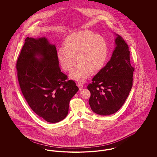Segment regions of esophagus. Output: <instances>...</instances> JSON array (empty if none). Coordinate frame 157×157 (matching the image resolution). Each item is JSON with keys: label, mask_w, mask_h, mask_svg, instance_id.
Listing matches in <instances>:
<instances>
[{"label": "esophagus", "mask_w": 157, "mask_h": 157, "mask_svg": "<svg viewBox=\"0 0 157 157\" xmlns=\"http://www.w3.org/2000/svg\"><path fill=\"white\" fill-rule=\"evenodd\" d=\"M76 84H77V86L79 87V90H82V88H83V85H82L81 82H78V83H76Z\"/></svg>", "instance_id": "1"}]
</instances>
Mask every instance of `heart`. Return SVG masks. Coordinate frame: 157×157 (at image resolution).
<instances>
[{
    "instance_id": "heart-1",
    "label": "heart",
    "mask_w": 157,
    "mask_h": 157,
    "mask_svg": "<svg viewBox=\"0 0 157 157\" xmlns=\"http://www.w3.org/2000/svg\"><path fill=\"white\" fill-rule=\"evenodd\" d=\"M63 45L64 47H60L57 51V58L62 67L67 71L72 68L78 59L79 63L69 74V76L75 80L84 81L92 71L96 72L104 67L107 60L106 41L92 32L72 33L66 37Z\"/></svg>"
}]
</instances>
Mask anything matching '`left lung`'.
<instances>
[{
  "instance_id": "8db88e82",
  "label": "left lung",
  "mask_w": 157,
  "mask_h": 157,
  "mask_svg": "<svg viewBox=\"0 0 157 157\" xmlns=\"http://www.w3.org/2000/svg\"><path fill=\"white\" fill-rule=\"evenodd\" d=\"M115 48L110 60L92 79L87 88L93 112L109 115L117 112L125 103L132 86L134 68L131 65L129 47L116 34Z\"/></svg>"
}]
</instances>
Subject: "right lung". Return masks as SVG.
Returning a JSON list of instances; mask_svg holds the SVG:
<instances>
[{"label":"right lung","instance_id":"add662e5","mask_svg":"<svg viewBox=\"0 0 157 157\" xmlns=\"http://www.w3.org/2000/svg\"><path fill=\"white\" fill-rule=\"evenodd\" d=\"M55 45L45 37H27L16 63L23 95L39 117L56 123L67 116L71 98L78 91L75 82L59 67Z\"/></svg>","mask_w":157,"mask_h":157}]
</instances>
